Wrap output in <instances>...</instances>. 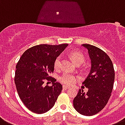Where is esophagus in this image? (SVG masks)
I'll use <instances>...</instances> for the list:
<instances>
[{
	"mask_svg": "<svg viewBox=\"0 0 125 125\" xmlns=\"http://www.w3.org/2000/svg\"><path fill=\"white\" fill-rule=\"evenodd\" d=\"M69 87L67 86H65V85L63 86V90H67V89H69Z\"/></svg>",
	"mask_w": 125,
	"mask_h": 125,
	"instance_id": "1",
	"label": "esophagus"
}]
</instances>
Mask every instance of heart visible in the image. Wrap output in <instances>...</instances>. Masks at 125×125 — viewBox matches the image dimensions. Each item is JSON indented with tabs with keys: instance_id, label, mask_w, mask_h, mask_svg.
<instances>
[{
	"instance_id": "1",
	"label": "heart",
	"mask_w": 125,
	"mask_h": 125,
	"mask_svg": "<svg viewBox=\"0 0 125 125\" xmlns=\"http://www.w3.org/2000/svg\"><path fill=\"white\" fill-rule=\"evenodd\" d=\"M70 56L74 62L76 64H81L85 60V57L82 53L78 51H73L70 53ZM62 55H59L54 61V68L56 71L62 69ZM59 81L61 83L67 86H72L77 82V77L70 72H65L59 77Z\"/></svg>"
}]
</instances>
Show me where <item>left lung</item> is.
<instances>
[{"label": "left lung", "mask_w": 125, "mask_h": 125, "mask_svg": "<svg viewBox=\"0 0 125 125\" xmlns=\"http://www.w3.org/2000/svg\"><path fill=\"white\" fill-rule=\"evenodd\" d=\"M83 46L88 51L92 69L83 85L88 88L86 93L79 89L73 100L75 109L84 116H93L107 104L114 85V67L109 56L97 47L88 44Z\"/></svg>", "instance_id": "left-lung-1"}]
</instances>
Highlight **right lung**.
Masks as SVG:
<instances>
[{
  "mask_svg": "<svg viewBox=\"0 0 125 125\" xmlns=\"http://www.w3.org/2000/svg\"><path fill=\"white\" fill-rule=\"evenodd\" d=\"M68 44H40L30 48L18 62L14 82L22 102L30 111L42 114L53 107L62 90V86L50 76L54 71V61ZM53 85L44 86L45 81Z\"/></svg>",
  "mask_w": 125,
  "mask_h": 125,
  "instance_id": "obj_1",
  "label": "right lung"
}]
</instances>
